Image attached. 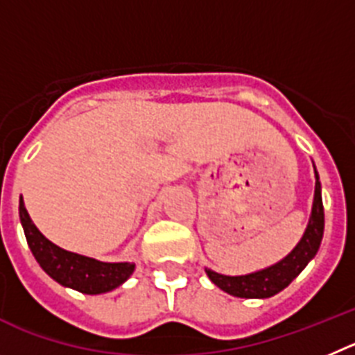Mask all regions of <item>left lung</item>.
Instances as JSON below:
<instances>
[{"instance_id": "8db88e82", "label": "left lung", "mask_w": 355, "mask_h": 355, "mask_svg": "<svg viewBox=\"0 0 355 355\" xmlns=\"http://www.w3.org/2000/svg\"><path fill=\"white\" fill-rule=\"evenodd\" d=\"M315 177H317V184H315L311 219H309L301 242L295 245L292 253L269 269L258 270V272L248 274V276H223V274L207 269V276L210 277L214 285L225 290L230 295L244 297V299H267V297L276 295L277 292L286 288L301 274L309 260L317 254L322 237H324V203H322L317 170H315Z\"/></svg>"}]
</instances>
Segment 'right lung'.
Instances as JSON below:
<instances>
[{"label": "right lung", "instance_id": "right-lung-1", "mask_svg": "<svg viewBox=\"0 0 355 355\" xmlns=\"http://www.w3.org/2000/svg\"><path fill=\"white\" fill-rule=\"evenodd\" d=\"M19 217L35 260L60 285L97 295L120 286L134 272V263H104L54 245L31 223L22 198L19 200Z\"/></svg>", "mask_w": 355, "mask_h": 355}]
</instances>
